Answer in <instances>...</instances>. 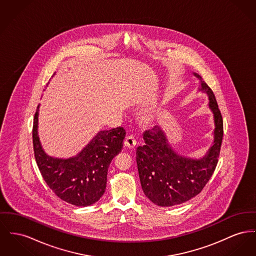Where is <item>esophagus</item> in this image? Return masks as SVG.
Segmentation results:
<instances>
[{
  "label": "esophagus",
  "mask_w": 256,
  "mask_h": 256,
  "mask_svg": "<svg viewBox=\"0 0 256 256\" xmlns=\"http://www.w3.org/2000/svg\"><path fill=\"white\" fill-rule=\"evenodd\" d=\"M136 140L134 136H128L124 140V146L128 149H134L136 147Z\"/></svg>",
  "instance_id": "1"
}]
</instances>
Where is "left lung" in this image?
Listing matches in <instances>:
<instances>
[{
	"instance_id": "obj_1",
	"label": "left lung",
	"mask_w": 256,
	"mask_h": 256,
	"mask_svg": "<svg viewBox=\"0 0 256 256\" xmlns=\"http://www.w3.org/2000/svg\"><path fill=\"white\" fill-rule=\"evenodd\" d=\"M199 80V90L206 92L212 113L214 141L200 158L180 156L171 147L166 132L156 124L143 134L145 144L136 149V164L144 194L162 207L182 204L197 196L210 180L218 164L224 136V122L214 92Z\"/></svg>"
}]
</instances>
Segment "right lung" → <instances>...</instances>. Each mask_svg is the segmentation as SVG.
Instances as JSON below:
<instances>
[{
    "label": "right lung",
    "instance_id": "right-lung-1",
    "mask_svg": "<svg viewBox=\"0 0 256 256\" xmlns=\"http://www.w3.org/2000/svg\"><path fill=\"white\" fill-rule=\"evenodd\" d=\"M34 118L32 144L36 164L47 186L62 200L86 207L96 203L106 188L108 167L122 148L124 128L100 130L74 156L59 158L47 154L40 136L38 111Z\"/></svg>",
    "mask_w": 256,
    "mask_h": 256
}]
</instances>
